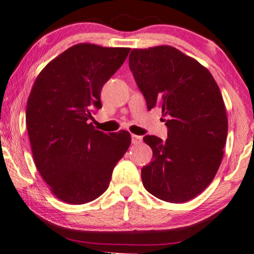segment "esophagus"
I'll list each match as a JSON object with an SVG mask.
<instances>
[{
    "label": "esophagus",
    "instance_id": "1",
    "mask_svg": "<svg viewBox=\"0 0 254 254\" xmlns=\"http://www.w3.org/2000/svg\"><path fill=\"white\" fill-rule=\"evenodd\" d=\"M131 138H132V143H133V145H138V143H140V142L142 141V138L140 137V135L132 134Z\"/></svg>",
    "mask_w": 254,
    "mask_h": 254
}]
</instances>
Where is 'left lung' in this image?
Wrapping results in <instances>:
<instances>
[{
	"mask_svg": "<svg viewBox=\"0 0 254 254\" xmlns=\"http://www.w3.org/2000/svg\"><path fill=\"white\" fill-rule=\"evenodd\" d=\"M128 66L147 108L160 106L168 139L146 135L153 161L141 169L155 197L184 203L205 189L224 156L228 120L220 89L197 60L170 45L133 49Z\"/></svg>",
	"mask_w": 254,
	"mask_h": 254,
	"instance_id": "obj_1",
	"label": "left lung"
}]
</instances>
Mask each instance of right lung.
<instances>
[{
  "instance_id": "add662e5",
  "label": "right lung",
  "mask_w": 254,
  "mask_h": 254,
  "mask_svg": "<svg viewBox=\"0 0 254 254\" xmlns=\"http://www.w3.org/2000/svg\"><path fill=\"white\" fill-rule=\"evenodd\" d=\"M128 52V48L76 44L49 63L34 83L26 109L34 162L63 202L77 205L104 194L130 147L127 131L107 134L90 123L101 108V89Z\"/></svg>"
}]
</instances>
